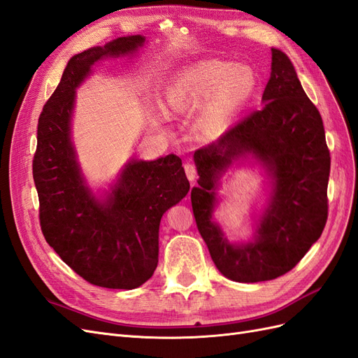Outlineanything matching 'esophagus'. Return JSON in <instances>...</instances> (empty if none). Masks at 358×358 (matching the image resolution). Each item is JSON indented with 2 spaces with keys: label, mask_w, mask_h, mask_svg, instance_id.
Returning <instances> with one entry per match:
<instances>
[{
  "label": "esophagus",
  "mask_w": 358,
  "mask_h": 358,
  "mask_svg": "<svg viewBox=\"0 0 358 358\" xmlns=\"http://www.w3.org/2000/svg\"><path fill=\"white\" fill-rule=\"evenodd\" d=\"M185 173H187V178L192 182L194 179H196V175H197V169H196V166L192 164V162H189V161H187L185 162Z\"/></svg>",
  "instance_id": "esophagus-1"
}]
</instances>
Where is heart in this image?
<instances>
[{"mask_svg":"<svg viewBox=\"0 0 358 358\" xmlns=\"http://www.w3.org/2000/svg\"><path fill=\"white\" fill-rule=\"evenodd\" d=\"M257 85L254 70L245 64L208 61L183 73L167 91L173 109L196 104L204 99L197 125L204 134H218L252 95Z\"/></svg>","mask_w":358,"mask_h":358,"instance_id":"heart-1","label":"heart"}]
</instances>
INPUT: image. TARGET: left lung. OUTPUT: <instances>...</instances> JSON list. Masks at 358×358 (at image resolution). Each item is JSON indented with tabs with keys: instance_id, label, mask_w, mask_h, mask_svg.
I'll return each mask as SVG.
<instances>
[{
	"instance_id": "8db88e82",
	"label": "left lung",
	"mask_w": 358,
	"mask_h": 358,
	"mask_svg": "<svg viewBox=\"0 0 358 358\" xmlns=\"http://www.w3.org/2000/svg\"><path fill=\"white\" fill-rule=\"evenodd\" d=\"M263 101L262 110L194 152L200 176V187L191 191L194 218L215 266L236 282H262L294 268L320 239L329 215L330 150L322 119L278 49ZM246 153L263 162L275 182L256 241L236 247L211 222V212L222 173Z\"/></svg>"
}]
</instances>
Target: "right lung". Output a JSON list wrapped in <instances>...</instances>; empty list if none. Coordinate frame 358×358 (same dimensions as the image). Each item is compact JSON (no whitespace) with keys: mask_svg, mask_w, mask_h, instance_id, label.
Here are the masks:
<instances>
[{"mask_svg":"<svg viewBox=\"0 0 358 358\" xmlns=\"http://www.w3.org/2000/svg\"><path fill=\"white\" fill-rule=\"evenodd\" d=\"M142 36L119 37L74 55L38 117L32 176L46 242L86 282L112 289L137 288L158 264V230L164 212L189 191L182 159L131 161L106 203L85 187L70 140L74 90L107 55L143 45Z\"/></svg>","mask_w":358,"mask_h":358,"instance_id":"add662e5","label":"right lung"}]
</instances>
